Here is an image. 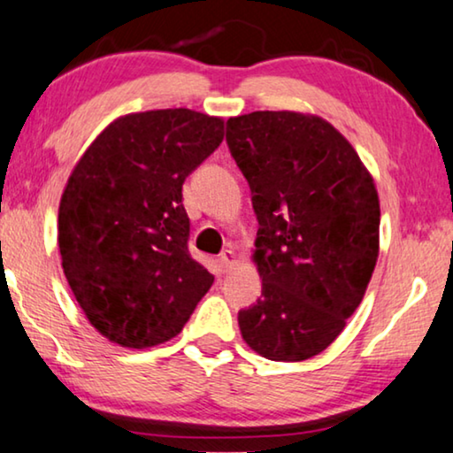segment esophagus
Masks as SVG:
<instances>
[{
    "mask_svg": "<svg viewBox=\"0 0 453 453\" xmlns=\"http://www.w3.org/2000/svg\"><path fill=\"white\" fill-rule=\"evenodd\" d=\"M219 262H220V265H222V268H225V270H231L233 265L237 264V253H234V250H231V247H228V250H225V251L220 253Z\"/></svg>",
    "mask_w": 453,
    "mask_h": 453,
    "instance_id": "obj_1",
    "label": "esophagus"
}]
</instances>
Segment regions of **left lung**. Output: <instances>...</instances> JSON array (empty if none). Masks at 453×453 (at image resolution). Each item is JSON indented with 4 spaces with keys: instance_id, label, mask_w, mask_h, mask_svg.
<instances>
[{
    "instance_id": "1",
    "label": "left lung",
    "mask_w": 453,
    "mask_h": 453,
    "mask_svg": "<svg viewBox=\"0 0 453 453\" xmlns=\"http://www.w3.org/2000/svg\"><path fill=\"white\" fill-rule=\"evenodd\" d=\"M251 189L262 296L241 336L270 361L326 350L361 305L380 253V197L350 142L318 115L253 111L226 121Z\"/></svg>"
}]
</instances>
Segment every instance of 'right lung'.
<instances>
[{
  "mask_svg": "<svg viewBox=\"0 0 453 453\" xmlns=\"http://www.w3.org/2000/svg\"><path fill=\"white\" fill-rule=\"evenodd\" d=\"M225 138L191 109L119 117L73 166L58 241L78 305L111 342L148 349L177 336L214 276L189 256L183 181Z\"/></svg>",
  "mask_w": 453,
  "mask_h": 453,
  "instance_id": "add662e5",
  "label": "right lung"
}]
</instances>
